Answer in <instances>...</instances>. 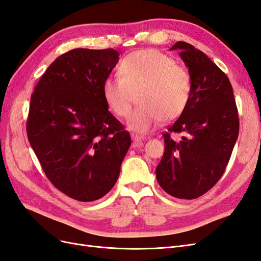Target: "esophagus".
<instances>
[{"label": "esophagus", "mask_w": 261, "mask_h": 261, "mask_svg": "<svg viewBox=\"0 0 261 261\" xmlns=\"http://www.w3.org/2000/svg\"><path fill=\"white\" fill-rule=\"evenodd\" d=\"M132 139L134 141H143L146 139V137L141 136V135H137V134H132Z\"/></svg>", "instance_id": "1"}]
</instances>
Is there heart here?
Instances as JSON below:
<instances>
[{
    "mask_svg": "<svg viewBox=\"0 0 261 261\" xmlns=\"http://www.w3.org/2000/svg\"><path fill=\"white\" fill-rule=\"evenodd\" d=\"M120 77H108L102 85V96L114 115H128L133 93H138L137 107L128 117L132 130L148 133L162 120L177 118L186 109L192 93L187 70L167 54L154 50L132 53L118 67Z\"/></svg>",
    "mask_w": 261,
    "mask_h": 261,
    "instance_id": "obj_1",
    "label": "heart"
}]
</instances>
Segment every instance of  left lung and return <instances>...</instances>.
Returning <instances> with one entry per match:
<instances>
[{
	"mask_svg": "<svg viewBox=\"0 0 261 261\" xmlns=\"http://www.w3.org/2000/svg\"><path fill=\"white\" fill-rule=\"evenodd\" d=\"M170 50H178L188 67L192 93L184 112L168 129L185 136L176 143L163 134L165 151L155 176L165 193L195 199L223 175L239 136V113L230 81L206 54L183 41Z\"/></svg>",
	"mask_w": 261,
	"mask_h": 261,
	"instance_id": "8db88e82",
	"label": "left lung"
}]
</instances>
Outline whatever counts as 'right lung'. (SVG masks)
<instances>
[{
    "label": "right lung",
    "instance_id": "right-lung-1",
    "mask_svg": "<svg viewBox=\"0 0 261 261\" xmlns=\"http://www.w3.org/2000/svg\"><path fill=\"white\" fill-rule=\"evenodd\" d=\"M118 55L113 49L68 51L48 67L31 94L29 143L51 183L80 201L111 191L132 143L102 96Z\"/></svg>",
    "mask_w": 261,
    "mask_h": 261
}]
</instances>
